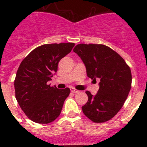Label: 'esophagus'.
Here are the masks:
<instances>
[{
    "label": "esophagus",
    "mask_w": 147,
    "mask_h": 147,
    "mask_svg": "<svg viewBox=\"0 0 147 147\" xmlns=\"http://www.w3.org/2000/svg\"><path fill=\"white\" fill-rule=\"evenodd\" d=\"M71 91L74 93H78V92H79V90H76L75 88H71Z\"/></svg>",
    "instance_id": "esophagus-1"
}]
</instances>
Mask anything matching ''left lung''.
Returning <instances> with one entry per match:
<instances>
[{
    "label": "left lung",
    "instance_id": "obj_1",
    "mask_svg": "<svg viewBox=\"0 0 147 147\" xmlns=\"http://www.w3.org/2000/svg\"><path fill=\"white\" fill-rule=\"evenodd\" d=\"M74 51L86 67L87 76L99 80L98 93L86 91L88 101L82 107L83 113L96 123L114 117L127 99L131 89L132 75L124 59L113 49L101 44H79Z\"/></svg>",
    "mask_w": 147,
    "mask_h": 147
}]
</instances>
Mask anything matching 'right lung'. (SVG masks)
Returning a JSON list of instances; mask_svg holds the SVG:
<instances>
[{
	"label": "right lung",
	"mask_w": 147,
	"mask_h": 147,
	"mask_svg": "<svg viewBox=\"0 0 147 147\" xmlns=\"http://www.w3.org/2000/svg\"><path fill=\"white\" fill-rule=\"evenodd\" d=\"M74 43L45 44L34 49L20 63L15 80V97L27 117L49 124L59 115L70 89H57L47 82L57 71L59 60Z\"/></svg>",
	"instance_id": "add662e5"
}]
</instances>
